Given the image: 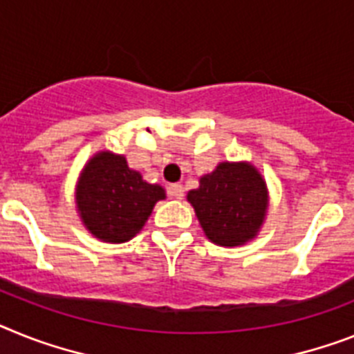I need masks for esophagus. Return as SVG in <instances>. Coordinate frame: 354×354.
Listing matches in <instances>:
<instances>
[{"label":"esophagus","mask_w":354,"mask_h":354,"mask_svg":"<svg viewBox=\"0 0 354 354\" xmlns=\"http://www.w3.org/2000/svg\"><path fill=\"white\" fill-rule=\"evenodd\" d=\"M169 194H171L172 198H176V200H182V198H183V187L180 185V183H172V185L169 187Z\"/></svg>","instance_id":"34e87169"}]
</instances>
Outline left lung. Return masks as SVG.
<instances>
[{
    "label": "left lung",
    "instance_id": "left-lung-1",
    "mask_svg": "<svg viewBox=\"0 0 354 354\" xmlns=\"http://www.w3.org/2000/svg\"><path fill=\"white\" fill-rule=\"evenodd\" d=\"M205 236L214 245L241 246L263 227L268 189L261 172L248 162H221L200 178L187 194Z\"/></svg>",
    "mask_w": 354,
    "mask_h": 354
}]
</instances>
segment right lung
Returning a JSON list of instances; mask_svg holds the SVG:
<instances>
[{"label":"right lung","instance_id":"add662e5","mask_svg":"<svg viewBox=\"0 0 354 354\" xmlns=\"http://www.w3.org/2000/svg\"><path fill=\"white\" fill-rule=\"evenodd\" d=\"M160 200H165L163 187L145 182L140 172L129 169L122 154L109 151L88 160L75 187L82 225L104 243L133 239Z\"/></svg>","mask_w":354,"mask_h":354}]
</instances>
